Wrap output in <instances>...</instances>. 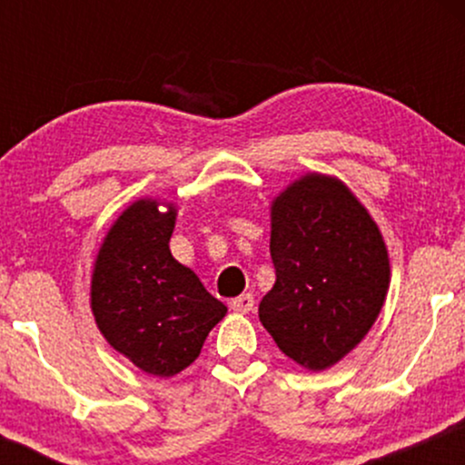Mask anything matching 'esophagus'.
<instances>
[{"instance_id": "obj_1", "label": "esophagus", "mask_w": 465, "mask_h": 465, "mask_svg": "<svg viewBox=\"0 0 465 465\" xmlns=\"http://www.w3.org/2000/svg\"><path fill=\"white\" fill-rule=\"evenodd\" d=\"M229 306L233 308L236 312H251L253 311V295L251 292H242V295L236 297V300H232V303Z\"/></svg>"}]
</instances>
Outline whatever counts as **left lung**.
Here are the masks:
<instances>
[{"mask_svg":"<svg viewBox=\"0 0 465 465\" xmlns=\"http://www.w3.org/2000/svg\"><path fill=\"white\" fill-rule=\"evenodd\" d=\"M275 284L260 322L288 359L323 371L361 343L389 291L385 240L343 181L306 174L271 205Z\"/></svg>","mask_w":465,"mask_h":465,"instance_id":"1","label":"left lung"}]
</instances>
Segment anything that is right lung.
<instances>
[{"label": "right lung", "mask_w": 465, "mask_h": 465, "mask_svg": "<svg viewBox=\"0 0 465 465\" xmlns=\"http://www.w3.org/2000/svg\"><path fill=\"white\" fill-rule=\"evenodd\" d=\"M140 199L106 233L92 275V311L114 350L151 376L183 371L227 306L170 253L177 210Z\"/></svg>", "instance_id": "1"}]
</instances>
